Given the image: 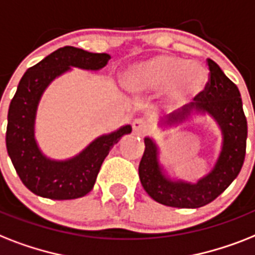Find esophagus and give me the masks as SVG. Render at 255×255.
Segmentation results:
<instances>
[{"label":"esophagus","mask_w":255,"mask_h":255,"mask_svg":"<svg viewBox=\"0 0 255 255\" xmlns=\"http://www.w3.org/2000/svg\"><path fill=\"white\" fill-rule=\"evenodd\" d=\"M132 128H133V132L136 134H142L148 131V124L144 121H141V119H136L132 123Z\"/></svg>","instance_id":"esophagus-1"}]
</instances>
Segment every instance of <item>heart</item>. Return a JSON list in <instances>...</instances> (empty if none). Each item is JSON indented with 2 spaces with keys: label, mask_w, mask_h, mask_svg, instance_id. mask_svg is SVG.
Returning a JSON list of instances; mask_svg holds the SVG:
<instances>
[{
  "label": "heart",
  "mask_w": 255,
  "mask_h": 255,
  "mask_svg": "<svg viewBox=\"0 0 255 255\" xmlns=\"http://www.w3.org/2000/svg\"><path fill=\"white\" fill-rule=\"evenodd\" d=\"M123 82L128 92L137 97L162 92L163 107L173 111L202 94L207 73L199 64L187 63L169 53H157L129 65Z\"/></svg>",
  "instance_id": "1"
}]
</instances>
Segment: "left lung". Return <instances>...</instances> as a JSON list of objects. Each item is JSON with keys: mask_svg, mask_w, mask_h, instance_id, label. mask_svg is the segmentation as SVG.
<instances>
[{"mask_svg": "<svg viewBox=\"0 0 255 255\" xmlns=\"http://www.w3.org/2000/svg\"><path fill=\"white\" fill-rule=\"evenodd\" d=\"M210 78L198 102L182 115L169 118L162 126L171 127L187 121L192 111L208 114L219 124L223 145L212 170L196 183L171 181L163 174L158 161V148L150 137L144 138L145 150L138 165V177L148 195L163 206L199 208L215 200L235 181L244 165L248 122L242 109L239 88L224 74L214 60L208 59Z\"/></svg>", "mask_w": 255, "mask_h": 255, "instance_id": "obj_1", "label": "left lung"}]
</instances>
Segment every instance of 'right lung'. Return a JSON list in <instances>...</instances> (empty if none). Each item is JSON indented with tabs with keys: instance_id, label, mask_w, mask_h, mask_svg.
Instances as JSON below:
<instances>
[{
	"instance_id": "right-lung-1",
	"label": "right lung",
	"mask_w": 255,
	"mask_h": 255,
	"mask_svg": "<svg viewBox=\"0 0 255 255\" xmlns=\"http://www.w3.org/2000/svg\"><path fill=\"white\" fill-rule=\"evenodd\" d=\"M111 56L93 53L76 47L56 49L20 78L7 113L6 148L16 174L35 195L55 200L82 198L94 187L95 179L115 144L131 133L129 124L118 131L102 134L69 160H51L41 152L35 138V119L44 90L55 78L70 70H99L106 67Z\"/></svg>"
}]
</instances>
